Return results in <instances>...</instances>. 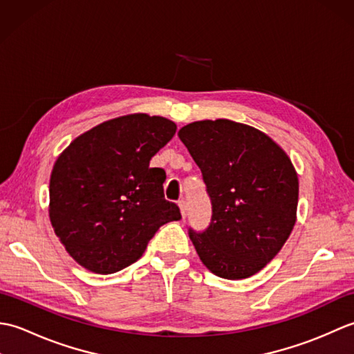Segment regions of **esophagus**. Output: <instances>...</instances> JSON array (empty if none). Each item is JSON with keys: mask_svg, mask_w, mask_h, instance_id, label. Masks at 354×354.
<instances>
[{"mask_svg": "<svg viewBox=\"0 0 354 354\" xmlns=\"http://www.w3.org/2000/svg\"><path fill=\"white\" fill-rule=\"evenodd\" d=\"M179 204V208H181V214H183V217L185 219V216H187V202L184 201V199H181L178 202Z\"/></svg>", "mask_w": 354, "mask_h": 354, "instance_id": "esophagus-1", "label": "esophagus"}]
</instances>
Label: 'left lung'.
Returning <instances> with one entry per match:
<instances>
[{
    "label": "left lung",
    "instance_id": "1",
    "mask_svg": "<svg viewBox=\"0 0 354 354\" xmlns=\"http://www.w3.org/2000/svg\"><path fill=\"white\" fill-rule=\"evenodd\" d=\"M212 202L204 231L189 228L202 263L227 280L248 278L280 252L297 219L298 176L268 135L231 120L184 126Z\"/></svg>",
    "mask_w": 354,
    "mask_h": 354
}]
</instances>
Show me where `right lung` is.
Listing matches in <instances>:
<instances>
[{"label": "right lung", "instance_id": "1", "mask_svg": "<svg viewBox=\"0 0 354 354\" xmlns=\"http://www.w3.org/2000/svg\"><path fill=\"white\" fill-rule=\"evenodd\" d=\"M175 132L167 118L124 115L80 135L57 158L50 221L80 266L118 272L141 257L161 225L181 219L164 198L165 171L149 165Z\"/></svg>", "mask_w": 354, "mask_h": 354}]
</instances>
